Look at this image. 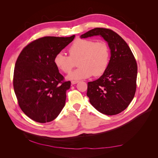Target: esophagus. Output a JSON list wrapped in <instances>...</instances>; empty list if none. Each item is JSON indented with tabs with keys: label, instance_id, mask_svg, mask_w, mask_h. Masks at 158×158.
<instances>
[{
	"label": "esophagus",
	"instance_id": "esophagus-1",
	"mask_svg": "<svg viewBox=\"0 0 158 158\" xmlns=\"http://www.w3.org/2000/svg\"><path fill=\"white\" fill-rule=\"evenodd\" d=\"M78 82V80H73L71 82V83H72V84H77Z\"/></svg>",
	"mask_w": 158,
	"mask_h": 158
}]
</instances>
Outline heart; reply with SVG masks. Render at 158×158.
<instances>
[{"label":"heart","instance_id":"b5f03b06","mask_svg":"<svg viewBox=\"0 0 158 158\" xmlns=\"http://www.w3.org/2000/svg\"><path fill=\"white\" fill-rule=\"evenodd\" d=\"M69 56L63 52L57 53L54 58L56 67L64 73H70L78 61L79 68L69 74L68 79L80 80L102 75L108 68L111 52L107 42L103 40L78 39L71 45Z\"/></svg>","mask_w":158,"mask_h":158}]
</instances>
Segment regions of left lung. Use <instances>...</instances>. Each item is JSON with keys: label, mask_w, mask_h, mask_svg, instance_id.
<instances>
[{"label": "left lung", "mask_w": 158, "mask_h": 158, "mask_svg": "<svg viewBox=\"0 0 158 158\" xmlns=\"http://www.w3.org/2000/svg\"><path fill=\"white\" fill-rule=\"evenodd\" d=\"M101 35L111 50L107 70L96 80L88 83L87 96L92 106L107 115L124 111L131 103L136 89L137 64L125 41L107 28L96 27L81 38Z\"/></svg>", "instance_id": "left-lung-1"}]
</instances>
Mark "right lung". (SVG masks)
Wrapping results in <instances>:
<instances>
[{"label": "right lung", "instance_id": "obj_1", "mask_svg": "<svg viewBox=\"0 0 158 158\" xmlns=\"http://www.w3.org/2000/svg\"><path fill=\"white\" fill-rule=\"evenodd\" d=\"M74 37L39 38L26 45L18 57L14 71V92L22 111L33 121H53L64 107L70 82L64 81L54 58Z\"/></svg>", "mask_w": 158, "mask_h": 158}]
</instances>
